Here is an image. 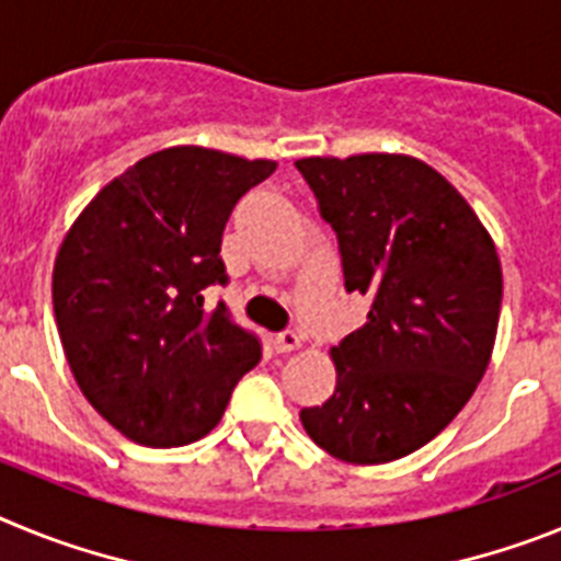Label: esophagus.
I'll use <instances>...</instances> for the list:
<instances>
[{
  "label": "esophagus",
  "mask_w": 561,
  "mask_h": 561,
  "mask_svg": "<svg viewBox=\"0 0 561 561\" xmlns=\"http://www.w3.org/2000/svg\"><path fill=\"white\" fill-rule=\"evenodd\" d=\"M272 348H275L277 354H289V351L300 348V336H297L295 331H284V334L272 336Z\"/></svg>",
  "instance_id": "34e87169"
}]
</instances>
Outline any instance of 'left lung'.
I'll list each match as a JSON object with an SVG mask.
<instances>
[{
	"label": "left lung",
	"instance_id": "left-lung-1",
	"mask_svg": "<svg viewBox=\"0 0 561 561\" xmlns=\"http://www.w3.org/2000/svg\"><path fill=\"white\" fill-rule=\"evenodd\" d=\"M297 171L336 232L345 289L368 323L331 348L336 388L300 410L345 463L421 449L472 399L497 336L503 272L492 236L427 162L404 153L306 157Z\"/></svg>",
	"mask_w": 561,
	"mask_h": 561
}]
</instances>
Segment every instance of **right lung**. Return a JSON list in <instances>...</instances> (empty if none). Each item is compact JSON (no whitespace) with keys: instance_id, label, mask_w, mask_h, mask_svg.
<instances>
[{"instance_id":"obj_1","label":"right lung","mask_w":561,"mask_h":561,"mask_svg":"<svg viewBox=\"0 0 561 561\" xmlns=\"http://www.w3.org/2000/svg\"><path fill=\"white\" fill-rule=\"evenodd\" d=\"M199 146L142 157L69 227L53 270L64 354L87 401L142 447H185L225 415L261 342L205 289L227 284L221 232L275 171Z\"/></svg>"}]
</instances>
